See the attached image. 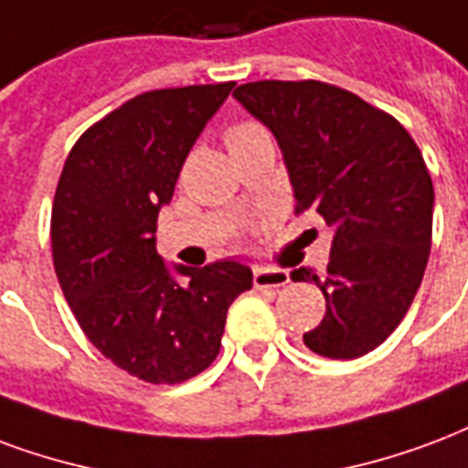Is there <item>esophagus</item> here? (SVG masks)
I'll use <instances>...</instances> for the list:
<instances>
[{
    "mask_svg": "<svg viewBox=\"0 0 468 468\" xmlns=\"http://www.w3.org/2000/svg\"><path fill=\"white\" fill-rule=\"evenodd\" d=\"M255 287H285L290 282V272L280 268H255L252 270Z\"/></svg>",
    "mask_w": 468,
    "mask_h": 468,
    "instance_id": "1",
    "label": "esophagus"
}]
</instances>
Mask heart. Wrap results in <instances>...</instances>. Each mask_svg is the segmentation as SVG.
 <instances>
[{
    "mask_svg": "<svg viewBox=\"0 0 468 468\" xmlns=\"http://www.w3.org/2000/svg\"><path fill=\"white\" fill-rule=\"evenodd\" d=\"M261 138H268L265 128H261L258 123H238L228 131V146H230V151H235V148H243L252 141H261Z\"/></svg>",
    "mask_w": 468,
    "mask_h": 468,
    "instance_id": "heart-1",
    "label": "heart"
}]
</instances>
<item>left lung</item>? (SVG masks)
Returning <instances> with one entry per match:
<instances>
[{
	"label": "left lung",
	"mask_w": 468,
	"mask_h": 468,
	"mask_svg": "<svg viewBox=\"0 0 468 468\" xmlns=\"http://www.w3.org/2000/svg\"><path fill=\"white\" fill-rule=\"evenodd\" d=\"M233 96L278 141L297 213L313 210L332 230L327 272L290 275L327 303L304 345L362 357L397 330L424 278L434 186L421 151L389 113L322 81H252Z\"/></svg>",
	"instance_id": "1"
}]
</instances>
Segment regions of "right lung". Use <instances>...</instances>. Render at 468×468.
I'll list each match as a JSON object with an SVG mask.
<instances>
[{
	"mask_svg": "<svg viewBox=\"0 0 468 468\" xmlns=\"http://www.w3.org/2000/svg\"><path fill=\"white\" fill-rule=\"evenodd\" d=\"M233 86L141 93L76 141L58 178L51 250L61 292L93 347L144 382L178 384L213 365L228 307L252 287L243 262L188 268L155 252L158 213Z\"/></svg>",
	"mask_w": 468,
	"mask_h": 468,
	"instance_id": "right-lung-1",
	"label": "right lung"
}]
</instances>
